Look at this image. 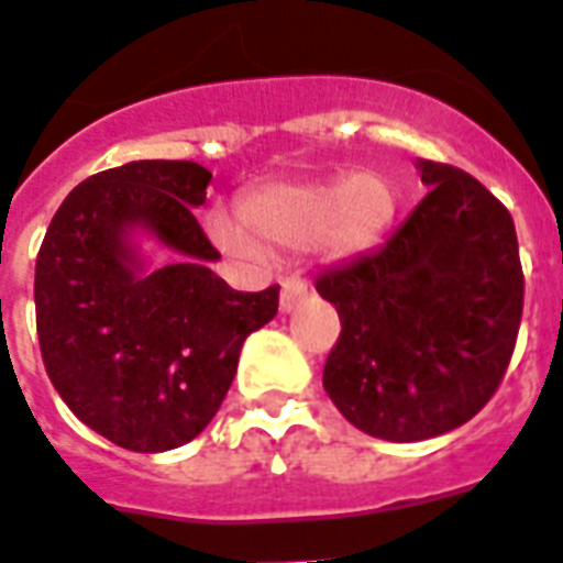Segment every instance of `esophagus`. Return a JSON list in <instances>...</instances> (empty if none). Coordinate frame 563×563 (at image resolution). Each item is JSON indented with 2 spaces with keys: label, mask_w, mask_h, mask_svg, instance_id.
<instances>
[{
  "label": "esophagus",
  "mask_w": 563,
  "mask_h": 563,
  "mask_svg": "<svg viewBox=\"0 0 563 563\" xmlns=\"http://www.w3.org/2000/svg\"><path fill=\"white\" fill-rule=\"evenodd\" d=\"M306 297V283L300 277H286L283 280V291H280V309L283 312H291L297 309V303Z\"/></svg>",
  "instance_id": "esophagus-1"
}]
</instances>
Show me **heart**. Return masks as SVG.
Segmentation results:
<instances>
[{"instance_id": "1", "label": "heart", "mask_w": 563, "mask_h": 563, "mask_svg": "<svg viewBox=\"0 0 563 563\" xmlns=\"http://www.w3.org/2000/svg\"><path fill=\"white\" fill-rule=\"evenodd\" d=\"M396 187L378 170L277 181L257 187L242 202V219L254 238L225 213L210 219V234L234 254H257L258 241L274 251H297L318 242L329 257H353L382 240L396 217Z\"/></svg>"}]
</instances>
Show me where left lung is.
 <instances>
[{"label": "left lung", "instance_id": "8db88e82", "mask_svg": "<svg viewBox=\"0 0 563 563\" xmlns=\"http://www.w3.org/2000/svg\"><path fill=\"white\" fill-rule=\"evenodd\" d=\"M431 190L376 251L314 280L341 318L323 387L358 431L419 442L465 424L500 387L523 314L506 205L451 164L419 158Z\"/></svg>", "mask_w": 563, "mask_h": 563}]
</instances>
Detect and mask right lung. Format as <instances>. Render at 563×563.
I'll list each match as a JSON object with an SVG mask.
<instances>
[{
  "label": "right lung",
  "instance_id": "obj_1",
  "mask_svg": "<svg viewBox=\"0 0 563 563\" xmlns=\"http://www.w3.org/2000/svg\"><path fill=\"white\" fill-rule=\"evenodd\" d=\"M210 173L196 162H130L66 196L36 254V335L71 413L109 442L158 454L208 428L240 350L277 314L280 286L234 291L210 272L194 208ZM147 227L177 254L141 275L125 234Z\"/></svg>",
  "mask_w": 563,
  "mask_h": 563
}]
</instances>
